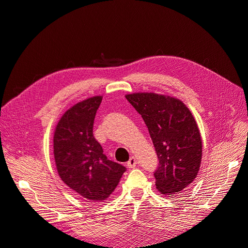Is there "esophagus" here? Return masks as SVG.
I'll return each instance as SVG.
<instances>
[{
  "label": "esophagus",
  "instance_id": "obj_1",
  "mask_svg": "<svg viewBox=\"0 0 248 248\" xmlns=\"http://www.w3.org/2000/svg\"><path fill=\"white\" fill-rule=\"evenodd\" d=\"M137 164H138L137 158H136V157L132 156L131 158L128 160V162H127V167H128L129 169H133V168L137 167Z\"/></svg>",
  "mask_w": 248,
  "mask_h": 248
}]
</instances>
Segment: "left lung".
<instances>
[{
  "instance_id": "1",
  "label": "left lung",
  "mask_w": 248,
  "mask_h": 248,
  "mask_svg": "<svg viewBox=\"0 0 248 248\" xmlns=\"http://www.w3.org/2000/svg\"><path fill=\"white\" fill-rule=\"evenodd\" d=\"M152 139L158 168L154 171L161 194L179 193L193 182L202 161V139L191 111L175 97L155 93L127 94Z\"/></svg>"
}]
</instances>
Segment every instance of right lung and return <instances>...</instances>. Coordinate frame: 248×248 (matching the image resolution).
<instances>
[{
  "label": "right lung",
  "instance_id": "add662e5",
  "mask_svg": "<svg viewBox=\"0 0 248 248\" xmlns=\"http://www.w3.org/2000/svg\"><path fill=\"white\" fill-rule=\"evenodd\" d=\"M102 96L82 100L65 111L54 134L58 174L78 196L90 202L108 199L120 182L125 167L108 160L93 136L96 111Z\"/></svg>",
  "mask_w": 248,
  "mask_h": 248
}]
</instances>
